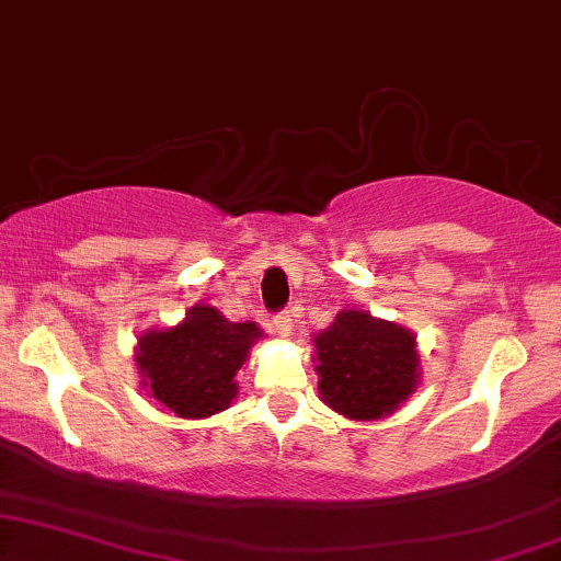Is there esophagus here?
Returning a JSON list of instances; mask_svg holds the SVG:
<instances>
[{
    "label": "esophagus",
    "instance_id": "34e87169",
    "mask_svg": "<svg viewBox=\"0 0 561 561\" xmlns=\"http://www.w3.org/2000/svg\"><path fill=\"white\" fill-rule=\"evenodd\" d=\"M273 327H275V332H278L280 336L294 334V319H290L288 313H278V317L273 319Z\"/></svg>",
    "mask_w": 561,
    "mask_h": 561
}]
</instances>
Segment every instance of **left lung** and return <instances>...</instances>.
<instances>
[{"label":"left lung","instance_id":"1","mask_svg":"<svg viewBox=\"0 0 561 561\" xmlns=\"http://www.w3.org/2000/svg\"><path fill=\"white\" fill-rule=\"evenodd\" d=\"M319 396L350 421H380L421 386L416 334L359 309H342L313 334Z\"/></svg>","mask_w":561,"mask_h":561}]
</instances>
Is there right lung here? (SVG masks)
<instances>
[{
  "label": "right lung",
  "mask_w": 561,
  "mask_h": 561,
  "mask_svg": "<svg viewBox=\"0 0 561 561\" xmlns=\"http://www.w3.org/2000/svg\"><path fill=\"white\" fill-rule=\"evenodd\" d=\"M260 336L263 329L255 321H229L214 306H191L175 327L137 336L140 388L179 419H209L240 393L237 373Z\"/></svg>",
  "instance_id": "add662e5"
}]
</instances>
